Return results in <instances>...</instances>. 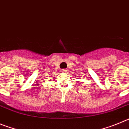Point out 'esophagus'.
<instances>
[{
	"instance_id": "obj_1",
	"label": "esophagus",
	"mask_w": 129,
	"mask_h": 129,
	"mask_svg": "<svg viewBox=\"0 0 129 129\" xmlns=\"http://www.w3.org/2000/svg\"><path fill=\"white\" fill-rule=\"evenodd\" d=\"M62 70L61 72H62V73H65L66 72H67V70H66V69H62V70Z\"/></svg>"
}]
</instances>
